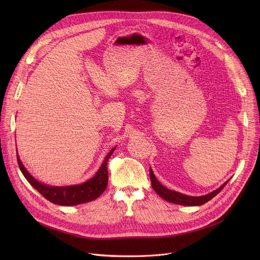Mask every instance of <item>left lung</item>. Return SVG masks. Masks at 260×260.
I'll return each mask as SVG.
<instances>
[{
  "mask_svg": "<svg viewBox=\"0 0 260 260\" xmlns=\"http://www.w3.org/2000/svg\"><path fill=\"white\" fill-rule=\"evenodd\" d=\"M150 180H151V185L152 188L155 190V192L165 201L169 202V203H173L176 205H182V206H202L204 204H206L207 202H209L210 200H212L215 196H217L225 185L228 184V182L230 180H228L225 183H223L221 185L219 188H217L216 190L206 194V196H202V197H189L186 194H183L171 189H168L167 187H165L162 184H160V182L156 179L152 169L150 168Z\"/></svg>",
  "mask_w": 260,
  "mask_h": 260,
  "instance_id": "8db88e82",
  "label": "left lung"
}]
</instances>
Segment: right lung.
Returning <instances> with one entry per match:
<instances>
[{
    "label": "right lung",
    "mask_w": 260,
    "mask_h": 260,
    "mask_svg": "<svg viewBox=\"0 0 260 260\" xmlns=\"http://www.w3.org/2000/svg\"><path fill=\"white\" fill-rule=\"evenodd\" d=\"M116 147H114L113 149L107 154L102 166L91 179L87 180L84 183L78 185H70V186H51V185H46L44 183L39 182L24 168L18 156L17 151L16 154L17 162L22 175L37 191H39L47 201L55 205L75 206L91 202L98 199L105 191L108 185L107 161L110 158V156L112 155Z\"/></svg>",
    "instance_id": "add662e5"
}]
</instances>
